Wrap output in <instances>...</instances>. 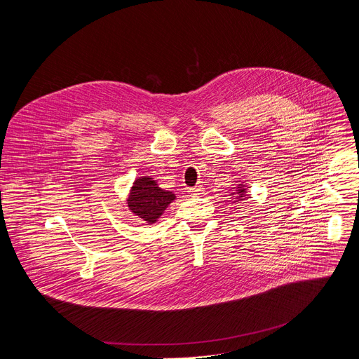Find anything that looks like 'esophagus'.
<instances>
[{
    "instance_id": "obj_1",
    "label": "esophagus",
    "mask_w": 359,
    "mask_h": 359,
    "mask_svg": "<svg viewBox=\"0 0 359 359\" xmlns=\"http://www.w3.org/2000/svg\"><path fill=\"white\" fill-rule=\"evenodd\" d=\"M189 194H190V196H200V194H203V187H201V186L190 187V189H189Z\"/></svg>"
}]
</instances>
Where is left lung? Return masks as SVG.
I'll use <instances>...</instances> for the list:
<instances>
[{
  "instance_id": "1",
  "label": "left lung",
  "mask_w": 359,
  "mask_h": 359,
  "mask_svg": "<svg viewBox=\"0 0 359 359\" xmlns=\"http://www.w3.org/2000/svg\"><path fill=\"white\" fill-rule=\"evenodd\" d=\"M247 184L244 182H238L233 189L229 190V196H231L233 203H240L247 198Z\"/></svg>"
}]
</instances>
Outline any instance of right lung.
I'll return each instance as SVG.
<instances>
[{
  "mask_svg": "<svg viewBox=\"0 0 359 359\" xmlns=\"http://www.w3.org/2000/svg\"><path fill=\"white\" fill-rule=\"evenodd\" d=\"M173 200H176L175 193L159 187L158 180L151 176H140L132 183L126 206L142 222L155 224Z\"/></svg>",
  "mask_w": 359,
  "mask_h": 359,
  "instance_id": "right-lung-1",
  "label": "right lung"
}]
</instances>
